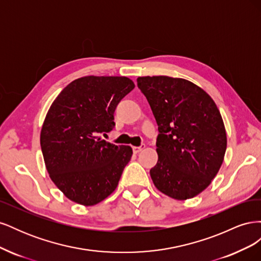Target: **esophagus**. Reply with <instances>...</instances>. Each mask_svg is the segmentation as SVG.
I'll return each instance as SVG.
<instances>
[{"mask_svg":"<svg viewBox=\"0 0 261 261\" xmlns=\"http://www.w3.org/2000/svg\"><path fill=\"white\" fill-rule=\"evenodd\" d=\"M145 145H141L140 147H133V151H134V153H139L141 150H144L145 149Z\"/></svg>","mask_w":261,"mask_h":261,"instance_id":"1","label":"esophagus"}]
</instances>
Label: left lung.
I'll list each match as a JSON object with an SVG mask.
<instances>
[{"label":"left lung","instance_id":"obj_1","mask_svg":"<svg viewBox=\"0 0 261 261\" xmlns=\"http://www.w3.org/2000/svg\"><path fill=\"white\" fill-rule=\"evenodd\" d=\"M159 127L158 162L150 170L156 189L173 199L199 195L224 160L226 132L215 101L199 86L169 76L137 78Z\"/></svg>","mask_w":261,"mask_h":261}]
</instances>
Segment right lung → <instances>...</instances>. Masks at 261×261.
I'll use <instances>...</instances> for the list:
<instances>
[{
	"label": "right lung",
	"instance_id": "add662e5",
	"mask_svg": "<svg viewBox=\"0 0 261 261\" xmlns=\"http://www.w3.org/2000/svg\"><path fill=\"white\" fill-rule=\"evenodd\" d=\"M134 87L125 76H84L52 102L40 145L50 178L69 200L93 206L117 187L133 150L98 135L113 129L116 106Z\"/></svg>",
	"mask_w": 261,
	"mask_h": 261
}]
</instances>
